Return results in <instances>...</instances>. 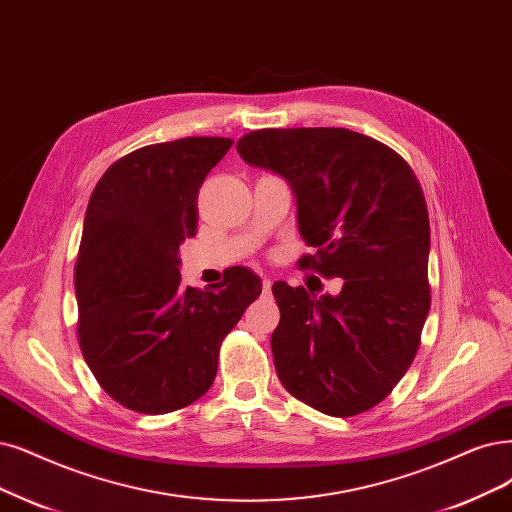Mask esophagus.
I'll return each mask as SVG.
<instances>
[{
	"mask_svg": "<svg viewBox=\"0 0 512 512\" xmlns=\"http://www.w3.org/2000/svg\"><path fill=\"white\" fill-rule=\"evenodd\" d=\"M270 293H272V280L263 278V295H270Z\"/></svg>",
	"mask_w": 512,
	"mask_h": 512,
	"instance_id": "34e87169",
	"label": "esophagus"
}]
</instances>
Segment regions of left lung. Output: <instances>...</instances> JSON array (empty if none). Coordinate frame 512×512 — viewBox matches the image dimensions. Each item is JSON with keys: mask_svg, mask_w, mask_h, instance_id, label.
Wrapping results in <instances>:
<instances>
[{"mask_svg": "<svg viewBox=\"0 0 512 512\" xmlns=\"http://www.w3.org/2000/svg\"><path fill=\"white\" fill-rule=\"evenodd\" d=\"M240 158L285 177L299 234L316 255L301 270L342 278L339 295L274 282L278 380L335 418L382 403L407 373L430 310V223L411 166L388 145L348 128H263Z\"/></svg>", "mask_w": 512, "mask_h": 512, "instance_id": "left-lung-1", "label": "left lung"}]
</instances>
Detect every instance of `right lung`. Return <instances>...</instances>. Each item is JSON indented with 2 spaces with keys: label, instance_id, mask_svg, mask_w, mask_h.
<instances>
[{
  "label": "right lung",
  "instance_id": "right-lung-1",
  "mask_svg": "<svg viewBox=\"0 0 512 512\" xmlns=\"http://www.w3.org/2000/svg\"><path fill=\"white\" fill-rule=\"evenodd\" d=\"M232 143L141 147L113 162L90 196L75 261L78 339L101 388L132 411L198 401L213 386L223 337L261 293L246 268L206 291L179 287V244L196 236L200 185Z\"/></svg>",
  "mask_w": 512,
  "mask_h": 512
}]
</instances>
